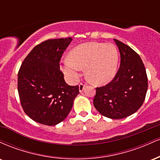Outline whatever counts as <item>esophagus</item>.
Here are the masks:
<instances>
[{
  "mask_svg": "<svg viewBox=\"0 0 160 160\" xmlns=\"http://www.w3.org/2000/svg\"><path fill=\"white\" fill-rule=\"evenodd\" d=\"M84 88H85V85H84L83 83H80V85H79V91L81 92L83 91Z\"/></svg>",
  "mask_w": 160,
  "mask_h": 160,
  "instance_id": "obj_1",
  "label": "esophagus"
}]
</instances>
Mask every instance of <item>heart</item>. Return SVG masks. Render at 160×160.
<instances>
[{
	"mask_svg": "<svg viewBox=\"0 0 160 160\" xmlns=\"http://www.w3.org/2000/svg\"><path fill=\"white\" fill-rule=\"evenodd\" d=\"M69 59L62 62V70L71 82H76L81 68L94 83L102 85L114 78L118 66V51L112 43H82L69 52Z\"/></svg>",
	"mask_w": 160,
	"mask_h": 160,
	"instance_id": "obj_1",
	"label": "heart"
}]
</instances>
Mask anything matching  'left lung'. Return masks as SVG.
Returning <instances> with one entry per match:
<instances>
[{
	"label": "left lung",
	"instance_id": "8db88e82",
	"mask_svg": "<svg viewBox=\"0 0 160 160\" xmlns=\"http://www.w3.org/2000/svg\"><path fill=\"white\" fill-rule=\"evenodd\" d=\"M120 53V65L109 83L96 88L93 104L101 114L122 119L133 114L144 102L148 82L146 69L139 55L114 39Z\"/></svg>",
	"mask_w": 160,
	"mask_h": 160
}]
</instances>
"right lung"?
Masks as SVG:
<instances>
[{
  "label": "right lung",
  "mask_w": 160,
  "mask_h": 160,
  "mask_svg": "<svg viewBox=\"0 0 160 160\" xmlns=\"http://www.w3.org/2000/svg\"><path fill=\"white\" fill-rule=\"evenodd\" d=\"M71 38L50 39L37 45L22 63L18 92L25 113L39 123L55 126L63 121L79 94V86L68 85L59 62Z\"/></svg>",
  "instance_id": "obj_1"
}]
</instances>
